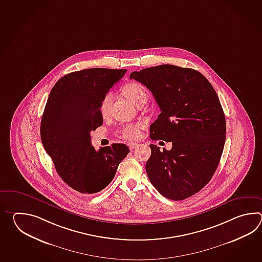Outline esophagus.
<instances>
[{
	"label": "esophagus",
	"instance_id": "1",
	"mask_svg": "<svg viewBox=\"0 0 262 262\" xmlns=\"http://www.w3.org/2000/svg\"><path fill=\"white\" fill-rule=\"evenodd\" d=\"M137 146H138V144H137V143H134V142H131V143H129L128 144L129 149L131 150H134Z\"/></svg>",
	"mask_w": 262,
	"mask_h": 262
}]
</instances>
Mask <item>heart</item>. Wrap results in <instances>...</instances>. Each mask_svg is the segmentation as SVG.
Instances as JSON below:
<instances>
[{
  "label": "heart",
  "instance_id": "heart-1",
  "mask_svg": "<svg viewBox=\"0 0 262 262\" xmlns=\"http://www.w3.org/2000/svg\"><path fill=\"white\" fill-rule=\"evenodd\" d=\"M123 95H125L129 100L132 101L136 106H138L142 102H146L148 98L147 90L142 84L139 82H129L125 84L123 87ZM112 103V95L107 94L104 97L100 105V112L103 116L107 115L110 112V106ZM141 127V124H126L123 126L120 130V136L123 139L127 140L136 139L139 135V129Z\"/></svg>",
  "mask_w": 262,
  "mask_h": 262
}]
</instances>
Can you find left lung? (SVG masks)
Returning <instances> with one entry per match:
<instances>
[{
  "label": "left lung",
  "instance_id": "8db88e82",
  "mask_svg": "<svg viewBox=\"0 0 262 262\" xmlns=\"http://www.w3.org/2000/svg\"><path fill=\"white\" fill-rule=\"evenodd\" d=\"M130 78L150 90L160 107L150 124V139L172 142L170 150L150 145L146 172L150 183L172 201L195 195L213 176L226 141L216 92L201 73L172 64L135 71Z\"/></svg>",
  "mask_w": 262,
  "mask_h": 262
}]
</instances>
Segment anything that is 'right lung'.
Returning <instances> with one entry per match:
<instances>
[{"mask_svg": "<svg viewBox=\"0 0 262 262\" xmlns=\"http://www.w3.org/2000/svg\"><path fill=\"white\" fill-rule=\"evenodd\" d=\"M125 73L84 69L63 76L50 91L41 119V140L62 181L79 193L94 194L106 187L129 152L121 143L95 150L90 135L103 123L104 97Z\"/></svg>", "mask_w": 262, "mask_h": 262, "instance_id": "1", "label": "right lung"}]
</instances>
